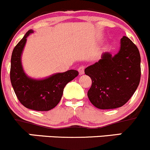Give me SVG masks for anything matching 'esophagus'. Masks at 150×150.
I'll return each mask as SVG.
<instances>
[{
  "label": "esophagus",
  "instance_id": "esophagus-1",
  "mask_svg": "<svg viewBox=\"0 0 150 150\" xmlns=\"http://www.w3.org/2000/svg\"><path fill=\"white\" fill-rule=\"evenodd\" d=\"M84 69H85V67H84V66H80V67L79 68L78 71H79V73L80 75L84 74Z\"/></svg>",
  "mask_w": 150,
  "mask_h": 150
}]
</instances>
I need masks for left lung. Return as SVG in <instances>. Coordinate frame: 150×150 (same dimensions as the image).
<instances>
[{
    "label": "left lung",
    "instance_id": "left-lung-1",
    "mask_svg": "<svg viewBox=\"0 0 150 150\" xmlns=\"http://www.w3.org/2000/svg\"><path fill=\"white\" fill-rule=\"evenodd\" d=\"M84 73L92 79L87 96L96 107H121L130 100L140 82L139 49L130 38L123 36L117 54L104 53L101 60L86 68Z\"/></svg>",
    "mask_w": 150,
    "mask_h": 150
}]
</instances>
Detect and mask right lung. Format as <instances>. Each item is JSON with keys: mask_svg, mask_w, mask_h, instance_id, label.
Here are the masks:
<instances>
[{"mask_svg": "<svg viewBox=\"0 0 150 150\" xmlns=\"http://www.w3.org/2000/svg\"><path fill=\"white\" fill-rule=\"evenodd\" d=\"M31 33L32 30H28L13 50L10 79L17 98L25 107L38 112L49 111L58 104L65 86L76 77L79 72L69 70L42 80L27 76L22 67L21 54L27 37Z\"/></svg>", "mask_w": 150, "mask_h": 150, "instance_id": "1", "label": "right lung"}]
</instances>
